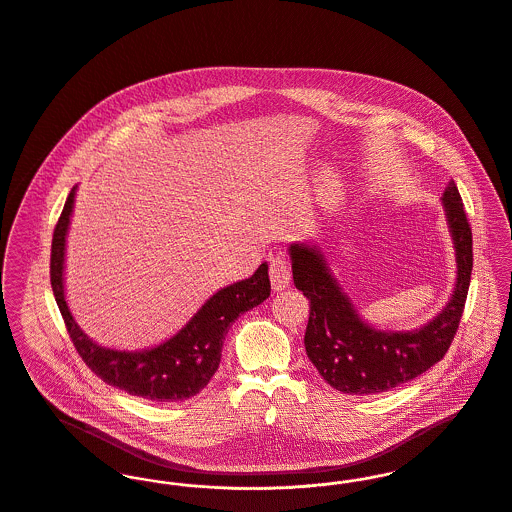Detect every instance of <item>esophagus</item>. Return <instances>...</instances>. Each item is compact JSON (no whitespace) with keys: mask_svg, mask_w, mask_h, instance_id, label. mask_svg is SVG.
Returning a JSON list of instances; mask_svg holds the SVG:
<instances>
[{"mask_svg":"<svg viewBox=\"0 0 512 512\" xmlns=\"http://www.w3.org/2000/svg\"><path fill=\"white\" fill-rule=\"evenodd\" d=\"M271 286L275 292H281L290 284V263L284 257H275L269 267Z\"/></svg>","mask_w":512,"mask_h":512,"instance_id":"esophagus-1","label":"esophagus"}]
</instances>
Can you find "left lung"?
<instances>
[{
  "label": "left lung",
  "mask_w": 512,
  "mask_h": 512,
  "mask_svg": "<svg viewBox=\"0 0 512 512\" xmlns=\"http://www.w3.org/2000/svg\"><path fill=\"white\" fill-rule=\"evenodd\" d=\"M442 204L454 239V294L432 322L412 332H383L363 322L332 277L324 253L308 243L290 245L292 279L310 300L306 353L336 391L359 397L385 393L416 379L448 353L467 300L473 239L454 180L446 186Z\"/></svg>",
  "instance_id": "1"
}]
</instances>
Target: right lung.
Returning a JSON list of instances; mask_svg holds the SVG:
<instances>
[{"label":"right lung","instance_id":"obj_1","mask_svg":"<svg viewBox=\"0 0 512 512\" xmlns=\"http://www.w3.org/2000/svg\"><path fill=\"white\" fill-rule=\"evenodd\" d=\"M74 192L76 188L70 190L53 233L51 286L78 355L104 383L133 397L176 402L198 395L220 367L222 345L231 324L239 314L269 298L271 281L267 263H263L249 279L229 284L210 296L171 340L143 351L102 347L78 328L64 298V245L74 208Z\"/></svg>","mask_w":512,"mask_h":512}]
</instances>
